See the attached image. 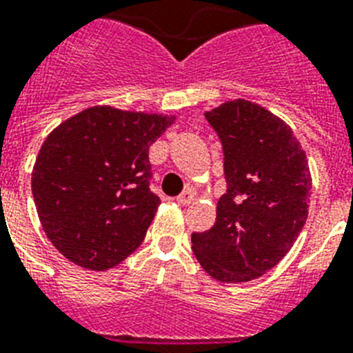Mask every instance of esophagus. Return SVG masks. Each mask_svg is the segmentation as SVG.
Masks as SVG:
<instances>
[{"label":"esophagus","mask_w":353,"mask_h":353,"mask_svg":"<svg viewBox=\"0 0 353 353\" xmlns=\"http://www.w3.org/2000/svg\"><path fill=\"white\" fill-rule=\"evenodd\" d=\"M192 201H194V192L192 190H185L181 195H179V197H177V203L183 204V206H188Z\"/></svg>","instance_id":"esophagus-1"}]
</instances>
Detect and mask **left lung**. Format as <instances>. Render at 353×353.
<instances>
[{
    "label": "left lung",
    "instance_id": "obj_1",
    "mask_svg": "<svg viewBox=\"0 0 353 353\" xmlns=\"http://www.w3.org/2000/svg\"><path fill=\"white\" fill-rule=\"evenodd\" d=\"M204 117L221 138L228 190L215 224L192 233V250L219 282H250L274 268L303 230L309 163L291 127L259 103L232 100Z\"/></svg>",
    "mask_w": 353,
    "mask_h": 353
}]
</instances>
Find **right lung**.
Masks as SVG:
<instances>
[{
  "mask_svg": "<svg viewBox=\"0 0 353 353\" xmlns=\"http://www.w3.org/2000/svg\"><path fill=\"white\" fill-rule=\"evenodd\" d=\"M176 117L94 105L44 140L32 170L43 230L70 262L108 271L143 242L159 197L149 147Z\"/></svg>",
  "mask_w": 353,
  "mask_h": 353,
  "instance_id": "1",
  "label": "right lung"
}]
</instances>
